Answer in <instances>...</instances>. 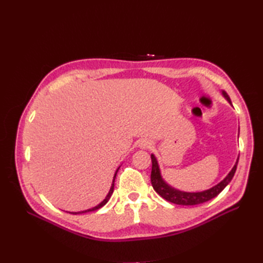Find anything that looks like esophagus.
<instances>
[{"label":"esophagus","instance_id":"1","mask_svg":"<svg viewBox=\"0 0 263 263\" xmlns=\"http://www.w3.org/2000/svg\"><path fill=\"white\" fill-rule=\"evenodd\" d=\"M151 146H153V142H151V140H149V139H142L139 142V147L141 149H149V148H151Z\"/></svg>","mask_w":263,"mask_h":263}]
</instances>
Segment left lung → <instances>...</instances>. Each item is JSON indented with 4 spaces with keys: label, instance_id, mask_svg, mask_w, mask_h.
Instances as JSON below:
<instances>
[{
    "label": "left lung",
    "instance_id": "obj_1",
    "mask_svg": "<svg viewBox=\"0 0 263 263\" xmlns=\"http://www.w3.org/2000/svg\"><path fill=\"white\" fill-rule=\"evenodd\" d=\"M221 95L226 99V101L229 103V104L232 105V101H230V98L224 90H221ZM238 160H239V157L237 158L233 169L230 170L227 176L219 183H217L216 185H214L208 190L201 191V192H185V191H181L171 186L169 183L163 179L160 166H159V163H158V159L154 154H151V161H153V169H151V184H153L154 190L159 195L171 203L178 204V205L202 204L212 200V198H214L215 196H217L221 191L229 184V182L232 181V179L234 178V174L236 172Z\"/></svg>",
    "mask_w": 263,
    "mask_h": 263
}]
</instances>
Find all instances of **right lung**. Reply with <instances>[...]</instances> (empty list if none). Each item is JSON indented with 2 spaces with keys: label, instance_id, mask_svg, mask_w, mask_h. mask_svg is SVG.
<instances>
[{
  "label": "right lung",
  "instance_id": "obj_1",
  "mask_svg": "<svg viewBox=\"0 0 263 263\" xmlns=\"http://www.w3.org/2000/svg\"><path fill=\"white\" fill-rule=\"evenodd\" d=\"M119 168H121V165H119L118 168L116 169V171H115V174H114V177H113V181H112V185H110V189H109V191H108L107 195L105 196L104 200H103V201H102L100 204H98V205L93 206V208H91V209H89V210H84V211H80V212H69V213H71V214H82V213H87V212H93V211H97V210L101 209L102 206H104V205H105V204L108 202V200H109V198H110V196H112V194H113V192H114V183H115L116 174H117V172H118Z\"/></svg>",
  "mask_w": 263,
  "mask_h": 263
}]
</instances>
